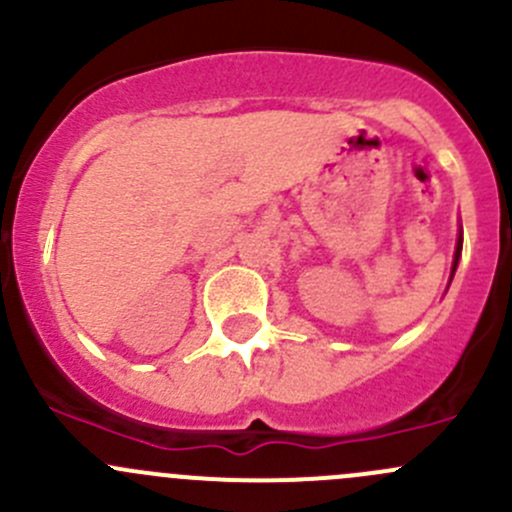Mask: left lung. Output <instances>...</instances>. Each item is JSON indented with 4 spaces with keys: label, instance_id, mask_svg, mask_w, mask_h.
Wrapping results in <instances>:
<instances>
[{
    "label": "left lung",
    "instance_id": "left-lung-1",
    "mask_svg": "<svg viewBox=\"0 0 512 512\" xmlns=\"http://www.w3.org/2000/svg\"><path fill=\"white\" fill-rule=\"evenodd\" d=\"M461 250H463V237H458V242H456V257H453V270H451V272H456L458 257H461ZM451 277H453V275H451Z\"/></svg>",
    "mask_w": 512,
    "mask_h": 512
}]
</instances>
